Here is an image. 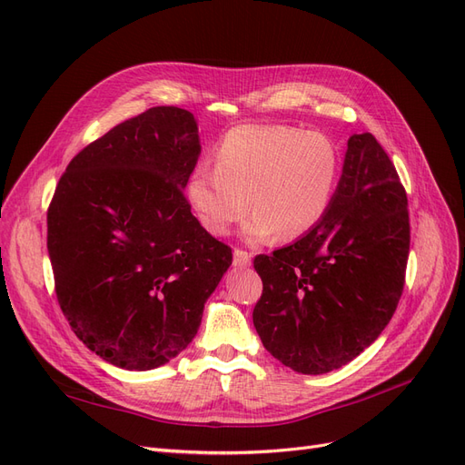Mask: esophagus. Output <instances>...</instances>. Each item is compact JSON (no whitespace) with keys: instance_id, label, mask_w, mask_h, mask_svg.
Returning a JSON list of instances; mask_svg holds the SVG:
<instances>
[{"instance_id":"obj_1","label":"esophagus","mask_w":465,"mask_h":465,"mask_svg":"<svg viewBox=\"0 0 465 465\" xmlns=\"http://www.w3.org/2000/svg\"><path fill=\"white\" fill-rule=\"evenodd\" d=\"M233 266L235 268H247V266H251V254L245 252V251L235 249L233 251Z\"/></svg>"}]
</instances>
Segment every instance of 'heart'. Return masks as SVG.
<instances>
[{
    "label": "heart",
    "mask_w": 465,
    "mask_h": 465,
    "mask_svg": "<svg viewBox=\"0 0 465 465\" xmlns=\"http://www.w3.org/2000/svg\"><path fill=\"white\" fill-rule=\"evenodd\" d=\"M340 175L336 144L317 131L288 125H242L220 141L214 166L189 175L187 201L216 237L245 223V237L264 242L305 235L326 216Z\"/></svg>",
    "instance_id": "1"
}]
</instances>
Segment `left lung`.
Masks as SVG:
<instances>
[{
	"instance_id": "left-lung-1",
	"label": "left lung",
	"mask_w": 465,
	"mask_h": 465,
	"mask_svg": "<svg viewBox=\"0 0 465 465\" xmlns=\"http://www.w3.org/2000/svg\"><path fill=\"white\" fill-rule=\"evenodd\" d=\"M410 252L406 189L371 133L351 134L326 216L295 243L259 254L252 311L280 363L324 374L350 363L391 322Z\"/></svg>"
}]
</instances>
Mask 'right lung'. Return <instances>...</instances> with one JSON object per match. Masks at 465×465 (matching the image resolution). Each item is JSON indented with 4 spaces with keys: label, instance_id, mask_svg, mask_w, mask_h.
I'll return each instance as SVG.
<instances>
[{
    "label": "right lung",
    "instance_id": "right-lung-1",
    "mask_svg": "<svg viewBox=\"0 0 465 465\" xmlns=\"http://www.w3.org/2000/svg\"><path fill=\"white\" fill-rule=\"evenodd\" d=\"M199 156L193 114L156 106L83 148L55 187L57 302L77 338L115 367L151 371L183 351L232 264L183 197Z\"/></svg>",
    "mask_w": 465,
    "mask_h": 465
}]
</instances>
